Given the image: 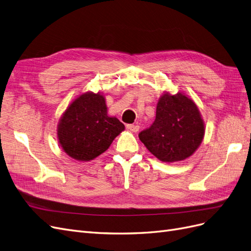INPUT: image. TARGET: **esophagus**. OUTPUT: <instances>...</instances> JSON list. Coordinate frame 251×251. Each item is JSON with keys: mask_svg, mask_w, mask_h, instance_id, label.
I'll return each instance as SVG.
<instances>
[{"mask_svg": "<svg viewBox=\"0 0 251 251\" xmlns=\"http://www.w3.org/2000/svg\"><path fill=\"white\" fill-rule=\"evenodd\" d=\"M139 127L140 126L138 125H126L127 130H130L131 132H134V133L138 132L139 131Z\"/></svg>", "mask_w": 251, "mask_h": 251, "instance_id": "1", "label": "esophagus"}]
</instances>
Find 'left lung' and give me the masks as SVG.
Masks as SVG:
<instances>
[{
	"instance_id": "left-lung-1",
	"label": "left lung",
	"mask_w": 251,
	"mask_h": 251,
	"mask_svg": "<svg viewBox=\"0 0 251 251\" xmlns=\"http://www.w3.org/2000/svg\"><path fill=\"white\" fill-rule=\"evenodd\" d=\"M204 121L197 104L183 93L159 98L156 119L139 133V139L162 162H177L191 157L204 138Z\"/></svg>"
}]
</instances>
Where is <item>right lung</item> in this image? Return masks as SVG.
<instances>
[{"label": "right lung", "instance_id": "add662e5", "mask_svg": "<svg viewBox=\"0 0 251 251\" xmlns=\"http://www.w3.org/2000/svg\"><path fill=\"white\" fill-rule=\"evenodd\" d=\"M124 130L123 123L108 115L104 96L86 92L74 100L60 117L57 138L68 156L90 161L107 151Z\"/></svg>", "mask_w": 251, "mask_h": 251}]
</instances>
